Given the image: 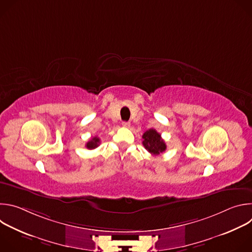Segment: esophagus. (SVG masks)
Wrapping results in <instances>:
<instances>
[{"mask_svg": "<svg viewBox=\"0 0 252 252\" xmlns=\"http://www.w3.org/2000/svg\"><path fill=\"white\" fill-rule=\"evenodd\" d=\"M129 126H130V124L128 122H124L123 123V126L124 127H129Z\"/></svg>", "mask_w": 252, "mask_h": 252, "instance_id": "34e87169", "label": "esophagus"}]
</instances>
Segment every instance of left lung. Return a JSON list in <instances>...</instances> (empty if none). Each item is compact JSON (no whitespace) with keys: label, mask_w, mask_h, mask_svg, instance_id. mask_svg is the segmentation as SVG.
Instances as JSON below:
<instances>
[{"label":"left lung","mask_w":252,"mask_h":252,"mask_svg":"<svg viewBox=\"0 0 252 252\" xmlns=\"http://www.w3.org/2000/svg\"><path fill=\"white\" fill-rule=\"evenodd\" d=\"M142 145L153 156H158L166 150V145L161 135L154 128L147 130L142 134Z\"/></svg>","instance_id":"1"}]
</instances>
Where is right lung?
I'll list each match as a JSON object with an SVG mask.
<instances>
[{
    "label": "right lung",
    "mask_w": 252,
    "mask_h": 252,
    "mask_svg": "<svg viewBox=\"0 0 252 252\" xmlns=\"http://www.w3.org/2000/svg\"><path fill=\"white\" fill-rule=\"evenodd\" d=\"M99 141H100V139H99L97 136H94V137H93L90 141L87 142L86 148H87L88 150H94V149H95V148L98 147Z\"/></svg>",
    "instance_id": "obj_1"
}]
</instances>
